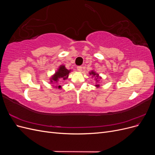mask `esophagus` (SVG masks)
Returning a JSON list of instances; mask_svg holds the SVG:
<instances>
[{
    "label": "esophagus",
    "mask_w": 155,
    "mask_h": 155,
    "mask_svg": "<svg viewBox=\"0 0 155 155\" xmlns=\"http://www.w3.org/2000/svg\"><path fill=\"white\" fill-rule=\"evenodd\" d=\"M77 70H78V71H81V70H82V67L81 66L77 67Z\"/></svg>",
    "instance_id": "1"
}]
</instances>
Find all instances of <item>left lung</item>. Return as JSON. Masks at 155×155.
<instances>
[{
	"label": "left lung",
	"instance_id": "8db88e82",
	"mask_svg": "<svg viewBox=\"0 0 155 155\" xmlns=\"http://www.w3.org/2000/svg\"><path fill=\"white\" fill-rule=\"evenodd\" d=\"M89 74H90V75H92L93 76H96V77L97 78L96 79H97V78L99 77V74H96V72H94V71H91V72H90V73H89ZM93 76H92V77H93ZM95 86H96V87H100V85H96Z\"/></svg>",
	"mask_w": 155,
	"mask_h": 155
}]
</instances>
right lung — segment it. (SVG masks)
I'll list each match as a JSON object with an SVG mask.
<instances>
[{
	"label": "right lung",
	"instance_id": "right-lung-1",
	"mask_svg": "<svg viewBox=\"0 0 155 155\" xmlns=\"http://www.w3.org/2000/svg\"><path fill=\"white\" fill-rule=\"evenodd\" d=\"M70 72V70H67L66 68H65L64 65H61L58 71L55 73V74L50 79L51 83L53 84H54V83L57 84L56 83L57 82L58 83L59 79H60V78H63V80H65V79L68 78ZM55 87H58V88H61V86H60V85H57Z\"/></svg>",
	"mask_w": 155,
	"mask_h": 155
}]
</instances>
